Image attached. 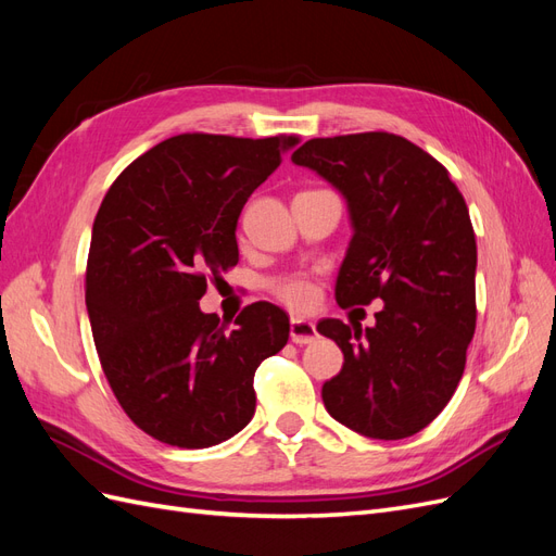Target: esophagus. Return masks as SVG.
I'll return each mask as SVG.
<instances>
[{
  "instance_id": "obj_1",
  "label": "esophagus",
  "mask_w": 556,
  "mask_h": 556,
  "mask_svg": "<svg viewBox=\"0 0 556 556\" xmlns=\"http://www.w3.org/2000/svg\"><path fill=\"white\" fill-rule=\"evenodd\" d=\"M290 339H292L296 345L313 343V341L317 339L315 325H313V323H308V319L292 317V323H290Z\"/></svg>"
}]
</instances>
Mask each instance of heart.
I'll return each instance as SVG.
<instances>
[{"mask_svg":"<svg viewBox=\"0 0 556 556\" xmlns=\"http://www.w3.org/2000/svg\"><path fill=\"white\" fill-rule=\"evenodd\" d=\"M274 292L280 301H285V304L296 308V311H308L317 299L315 285L304 276H290V278L276 280Z\"/></svg>","mask_w":556,"mask_h":556,"instance_id":"obj_1","label":"heart"}]
</instances>
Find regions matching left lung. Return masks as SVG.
Returning <instances> with one entry per match:
<instances>
[{
    "mask_svg": "<svg viewBox=\"0 0 556 556\" xmlns=\"http://www.w3.org/2000/svg\"><path fill=\"white\" fill-rule=\"evenodd\" d=\"M292 162L348 204L339 306L384 304L374 327L317 325L345 359L323 384L325 408L368 439H408L447 406L476 331L478 250L466 201L441 162L396 134L311 139Z\"/></svg>",
    "mask_w": 556,
    "mask_h": 556,
    "instance_id": "left-lung-1",
    "label": "left lung"
}]
</instances>
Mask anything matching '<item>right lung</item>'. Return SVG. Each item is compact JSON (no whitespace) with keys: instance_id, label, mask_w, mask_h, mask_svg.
Masks as SVG:
<instances>
[{"instance_id":"1","label":"right lung","mask_w":556,"mask_h":556,"mask_svg":"<svg viewBox=\"0 0 556 556\" xmlns=\"http://www.w3.org/2000/svg\"><path fill=\"white\" fill-rule=\"evenodd\" d=\"M296 137L178 134L117 176L92 225L86 306L123 410L176 447H211L255 415L257 366L290 339V317L257 301L225 331L201 313L206 278L239 262L237 223Z\"/></svg>"}]
</instances>
